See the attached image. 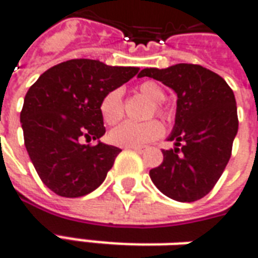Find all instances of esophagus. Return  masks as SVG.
Returning a JSON list of instances; mask_svg holds the SVG:
<instances>
[{
	"label": "esophagus",
	"instance_id": "1",
	"mask_svg": "<svg viewBox=\"0 0 258 258\" xmlns=\"http://www.w3.org/2000/svg\"><path fill=\"white\" fill-rule=\"evenodd\" d=\"M128 149L137 152V153H144L146 151V146H131Z\"/></svg>",
	"mask_w": 258,
	"mask_h": 258
}]
</instances>
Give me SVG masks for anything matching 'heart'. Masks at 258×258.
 Wrapping results in <instances>:
<instances>
[{
	"label": "heart",
	"mask_w": 258,
	"mask_h": 258,
	"mask_svg": "<svg viewBox=\"0 0 258 258\" xmlns=\"http://www.w3.org/2000/svg\"><path fill=\"white\" fill-rule=\"evenodd\" d=\"M138 90L144 96L155 105V112L160 117H171V113L162 106L160 103L164 101L166 94L160 85L155 81H144L141 83ZM99 112L106 124H116L123 117V101H121V90L114 88L109 91L102 98L99 103ZM164 134V127L160 121L151 120L146 123H133V121H124L118 127L113 128L109 133V141L113 145L121 146V148H131V146H144L152 141L160 138Z\"/></svg>",
	"instance_id": "obj_1"
}]
</instances>
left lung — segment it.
Here are the masks:
<instances>
[{"label": "left lung", "mask_w": 258, "mask_h": 258, "mask_svg": "<svg viewBox=\"0 0 258 258\" xmlns=\"http://www.w3.org/2000/svg\"><path fill=\"white\" fill-rule=\"evenodd\" d=\"M162 81L175 91V124L163 151V163L149 171L157 189L177 202H195L209 194L232 153L238 133L236 101L231 87L200 64L178 63L144 69L138 77Z\"/></svg>", "instance_id": "8db88e82"}]
</instances>
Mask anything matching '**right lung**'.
<instances>
[{"label": "right lung", "instance_id": "right-lung-1", "mask_svg": "<svg viewBox=\"0 0 258 258\" xmlns=\"http://www.w3.org/2000/svg\"><path fill=\"white\" fill-rule=\"evenodd\" d=\"M138 70L72 59L48 69L29 88L20 112L25 145L37 174L52 192L80 198L105 181L121 149L81 141L105 134L102 98Z\"/></svg>", "mask_w": 258, "mask_h": 258}]
</instances>
